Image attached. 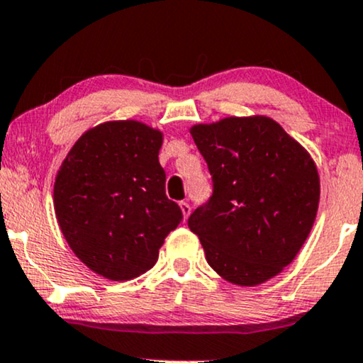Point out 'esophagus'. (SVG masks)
<instances>
[{
	"label": "esophagus",
	"mask_w": 363,
	"mask_h": 363,
	"mask_svg": "<svg viewBox=\"0 0 363 363\" xmlns=\"http://www.w3.org/2000/svg\"><path fill=\"white\" fill-rule=\"evenodd\" d=\"M180 208H182V213H183V217H185V218H189L190 212H191V208H190V203H189V202H180Z\"/></svg>",
	"instance_id": "obj_1"
}]
</instances>
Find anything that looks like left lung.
Returning <instances> with one entry per match:
<instances>
[{"instance_id": "8db88e82", "label": "left lung", "mask_w": 363, "mask_h": 363, "mask_svg": "<svg viewBox=\"0 0 363 363\" xmlns=\"http://www.w3.org/2000/svg\"><path fill=\"white\" fill-rule=\"evenodd\" d=\"M213 191L189 218L213 271L256 286L293 262L310 235L320 177L308 151L266 116L190 129Z\"/></svg>"}]
</instances>
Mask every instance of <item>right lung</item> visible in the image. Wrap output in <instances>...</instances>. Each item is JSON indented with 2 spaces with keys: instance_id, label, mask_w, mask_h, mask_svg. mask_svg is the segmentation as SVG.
<instances>
[{
  "instance_id": "right-lung-1",
  "label": "right lung",
  "mask_w": 363,
  "mask_h": 363,
  "mask_svg": "<svg viewBox=\"0 0 363 363\" xmlns=\"http://www.w3.org/2000/svg\"><path fill=\"white\" fill-rule=\"evenodd\" d=\"M163 134L138 121L89 129L55 177L53 205L75 256L106 279L128 281L155 266L183 213L164 194Z\"/></svg>"
}]
</instances>
